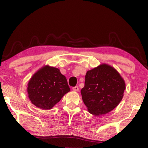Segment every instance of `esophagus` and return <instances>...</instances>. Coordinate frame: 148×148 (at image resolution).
<instances>
[{
	"mask_svg": "<svg viewBox=\"0 0 148 148\" xmlns=\"http://www.w3.org/2000/svg\"><path fill=\"white\" fill-rule=\"evenodd\" d=\"M78 89H79V88H78V87H77V86H75V87H72V90H73V91H78Z\"/></svg>",
	"mask_w": 148,
	"mask_h": 148,
	"instance_id": "34e87169",
	"label": "esophagus"
}]
</instances>
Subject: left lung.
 <instances>
[{"instance_id": "8db88e82", "label": "left lung", "mask_w": 148, "mask_h": 148, "mask_svg": "<svg viewBox=\"0 0 148 148\" xmlns=\"http://www.w3.org/2000/svg\"><path fill=\"white\" fill-rule=\"evenodd\" d=\"M125 89V82L118 72L113 67L103 64L87 72L81 94L90 113L101 116L119 104Z\"/></svg>"}]
</instances>
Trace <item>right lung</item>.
Returning <instances> with one entry per match:
<instances>
[{"label":"right lung","instance_id":"right-lung-1","mask_svg":"<svg viewBox=\"0 0 148 148\" xmlns=\"http://www.w3.org/2000/svg\"><path fill=\"white\" fill-rule=\"evenodd\" d=\"M27 91L32 104L42 110H49L70 91V87L58 69L46 66L32 77Z\"/></svg>","mask_w":148,"mask_h":148}]
</instances>
